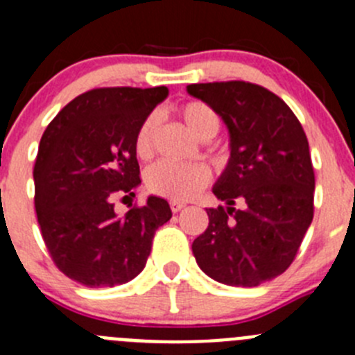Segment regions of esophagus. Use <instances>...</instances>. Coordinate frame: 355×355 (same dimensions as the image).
Listing matches in <instances>:
<instances>
[{"instance_id":"obj_1","label":"esophagus","mask_w":355,"mask_h":355,"mask_svg":"<svg viewBox=\"0 0 355 355\" xmlns=\"http://www.w3.org/2000/svg\"><path fill=\"white\" fill-rule=\"evenodd\" d=\"M183 207H184L183 202H175V200H172V202H171L172 213H180V211L183 209Z\"/></svg>"}]
</instances>
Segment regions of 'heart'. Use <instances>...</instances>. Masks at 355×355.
I'll return each instance as SVG.
<instances>
[{
  "label": "heart",
  "mask_w": 355,
  "mask_h": 355,
  "mask_svg": "<svg viewBox=\"0 0 355 355\" xmlns=\"http://www.w3.org/2000/svg\"><path fill=\"white\" fill-rule=\"evenodd\" d=\"M180 118L193 137L209 141L220 130V116L202 102H188L178 109ZM156 132V116H148L135 133V153L148 158L153 153V141ZM209 168L202 164H171L158 162L146 172V187L151 193L165 199L190 200L209 183Z\"/></svg>",
  "instance_id": "heart-1"
}]
</instances>
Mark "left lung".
<instances>
[{
    "label": "left lung",
    "instance_id": "obj_1",
    "mask_svg": "<svg viewBox=\"0 0 355 355\" xmlns=\"http://www.w3.org/2000/svg\"><path fill=\"white\" fill-rule=\"evenodd\" d=\"M187 91L223 119L230 139V158L213 187L225 207L206 209L209 225L191 252L209 278L257 287L287 271L313 220L306 133L284 100L257 84H190Z\"/></svg>",
    "mask_w": 355,
    "mask_h": 355
}]
</instances>
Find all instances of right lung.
<instances>
[{
	"mask_svg": "<svg viewBox=\"0 0 355 355\" xmlns=\"http://www.w3.org/2000/svg\"><path fill=\"white\" fill-rule=\"evenodd\" d=\"M168 95L165 86L100 87L63 107L42 135L35 162V209L54 264L91 288L114 287L144 269L168 202L149 195L125 216L114 193L141 184L135 133Z\"/></svg>",
	"mask_w": 355,
	"mask_h": 355,
	"instance_id": "right-lung-1",
	"label": "right lung"
}]
</instances>
